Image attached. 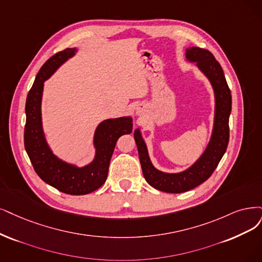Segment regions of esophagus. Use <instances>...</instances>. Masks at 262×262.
<instances>
[{"mask_svg": "<svg viewBox=\"0 0 262 262\" xmlns=\"http://www.w3.org/2000/svg\"><path fill=\"white\" fill-rule=\"evenodd\" d=\"M142 112V108H136V114L137 115H140Z\"/></svg>", "mask_w": 262, "mask_h": 262, "instance_id": "esophagus-1", "label": "esophagus"}]
</instances>
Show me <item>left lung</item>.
<instances>
[{"label": "left lung", "instance_id": "obj_1", "mask_svg": "<svg viewBox=\"0 0 262 262\" xmlns=\"http://www.w3.org/2000/svg\"><path fill=\"white\" fill-rule=\"evenodd\" d=\"M186 61L195 63L198 69L209 81L214 92V123L204 152L187 169L179 172H165L159 170L152 164L140 128H136L134 133L144 179L153 188L167 193L186 192L206 181L218 166L229 142L232 97L224 70L210 52L195 46L186 50Z\"/></svg>", "mask_w": 262, "mask_h": 262}]
</instances>
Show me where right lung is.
Returning <instances> with one entry per match:
<instances>
[{
    "label": "right lung",
    "mask_w": 262,
    "mask_h": 262,
    "mask_svg": "<svg viewBox=\"0 0 262 262\" xmlns=\"http://www.w3.org/2000/svg\"><path fill=\"white\" fill-rule=\"evenodd\" d=\"M76 53V47L57 53L38 71L26 101L25 148L35 172L47 185L67 194L83 195L100 188L105 182L116 141L123 135L133 132V119L132 116H121L100 122L93 138L94 159L84 166L63 161L53 152L43 129L44 83Z\"/></svg>",
    "instance_id": "add662e5"
}]
</instances>
